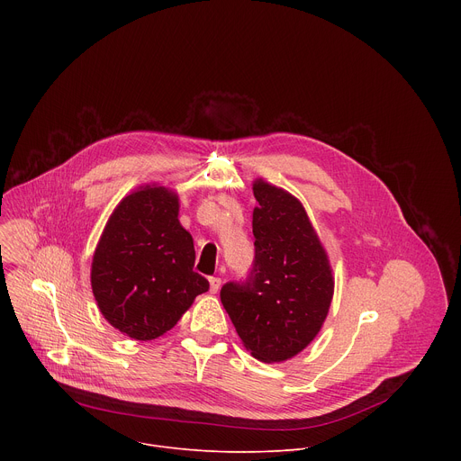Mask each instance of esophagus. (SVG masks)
<instances>
[{"mask_svg":"<svg viewBox=\"0 0 461 461\" xmlns=\"http://www.w3.org/2000/svg\"><path fill=\"white\" fill-rule=\"evenodd\" d=\"M221 285H222V281L219 277H210V292L212 294H217L221 290Z\"/></svg>","mask_w":461,"mask_h":461,"instance_id":"34e87169","label":"esophagus"}]
</instances>
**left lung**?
Here are the masks:
<instances>
[{"instance_id": "8db88e82", "label": "left lung", "mask_w": 461, "mask_h": 461, "mask_svg": "<svg viewBox=\"0 0 461 461\" xmlns=\"http://www.w3.org/2000/svg\"><path fill=\"white\" fill-rule=\"evenodd\" d=\"M255 260L244 283H228L221 301L246 350L283 363L319 334L334 297L330 258L297 196L253 180Z\"/></svg>"}]
</instances>
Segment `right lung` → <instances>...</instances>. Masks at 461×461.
Returning a JSON list of instances; mask_svg holds the SVG:
<instances>
[{
  "label": "right lung",
  "instance_id": "obj_1",
  "mask_svg": "<svg viewBox=\"0 0 461 461\" xmlns=\"http://www.w3.org/2000/svg\"><path fill=\"white\" fill-rule=\"evenodd\" d=\"M176 191L146 184L113 210L91 262V288L102 315L123 336H164L210 283L193 272V237L178 221Z\"/></svg>",
  "mask_w": 461,
  "mask_h": 461
}]
</instances>
